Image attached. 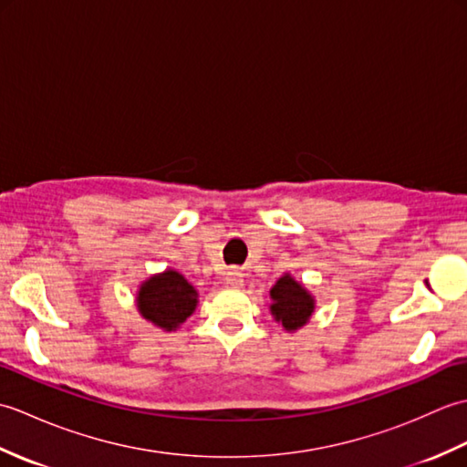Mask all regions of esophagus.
Returning <instances> with one entry per match:
<instances>
[{"mask_svg":"<svg viewBox=\"0 0 467 467\" xmlns=\"http://www.w3.org/2000/svg\"><path fill=\"white\" fill-rule=\"evenodd\" d=\"M243 273L239 269H231L224 275V283L226 286H241L243 285Z\"/></svg>","mask_w":467,"mask_h":467,"instance_id":"1","label":"esophagus"}]
</instances>
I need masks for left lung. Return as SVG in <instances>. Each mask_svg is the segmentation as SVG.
<instances>
[{
  "instance_id": "8db88e82",
  "label": "left lung",
  "mask_w": 467,
  "mask_h": 467,
  "mask_svg": "<svg viewBox=\"0 0 467 467\" xmlns=\"http://www.w3.org/2000/svg\"><path fill=\"white\" fill-rule=\"evenodd\" d=\"M269 296V311L273 315V319L279 323L286 333L299 331L301 327L311 321L317 306L315 296L303 283L296 281L291 273H285L281 279L271 286Z\"/></svg>"
}]
</instances>
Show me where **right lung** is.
Returning <instances> with one entry per match:
<instances>
[{
  "label": "right lung",
  "instance_id": "obj_1",
  "mask_svg": "<svg viewBox=\"0 0 467 467\" xmlns=\"http://www.w3.org/2000/svg\"><path fill=\"white\" fill-rule=\"evenodd\" d=\"M198 291L186 276L174 269L150 275L138 285L136 309L142 319L166 333L181 329V325L196 311Z\"/></svg>",
  "mask_w": 467,
  "mask_h": 467
}]
</instances>
